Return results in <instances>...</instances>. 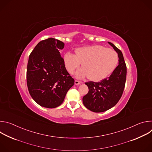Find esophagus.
<instances>
[{"label":"esophagus","instance_id":"1","mask_svg":"<svg viewBox=\"0 0 152 152\" xmlns=\"http://www.w3.org/2000/svg\"><path fill=\"white\" fill-rule=\"evenodd\" d=\"M82 83V82L79 81V80H75V85H79V84H80Z\"/></svg>","mask_w":152,"mask_h":152}]
</instances>
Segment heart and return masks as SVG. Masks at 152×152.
Returning <instances> with one entry per match:
<instances>
[{
    "label": "heart",
    "instance_id": "1",
    "mask_svg": "<svg viewBox=\"0 0 152 152\" xmlns=\"http://www.w3.org/2000/svg\"><path fill=\"white\" fill-rule=\"evenodd\" d=\"M75 53L67 52L64 56L67 72L73 74L82 63V68L76 72V77L83 78L87 76L91 81H100L109 76L116 69L118 62L117 53L102 46L79 48L76 49Z\"/></svg>",
    "mask_w": 152,
    "mask_h": 152
}]
</instances>
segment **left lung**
<instances>
[{
    "label": "left lung",
    "mask_w": 152,
    "mask_h": 152,
    "mask_svg": "<svg viewBox=\"0 0 152 152\" xmlns=\"http://www.w3.org/2000/svg\"><path fill=\"white\" fill-rule=\"evenodd\" d=\"M108 43L118 53V65L111 75L100 82H87L88 93L83 97L84 106L94 113L104 112L114 106L120 99L125 86L127 69L123 53L113 43Z\"/></svg>",
    "instance_id": "obj_1"
}]
</instances>
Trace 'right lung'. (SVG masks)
<instances>
[{"mask_svg": "<svg viewBox=\"0 0 152 152\" xmlns=\"http://www.w3.org/2000/svg\"><path fill=\"white\" fill-rule=\"evenodd\" d=\"M64 48L63 42L49 38L39 42L29 55L27 86L32 98L42 107L59 106L75 83L60 55Z\"/></svg>", "mask_w": 152, "mask_h": 152, "instance_id": "obj_1", "label": "right lung"}]
</instances>
